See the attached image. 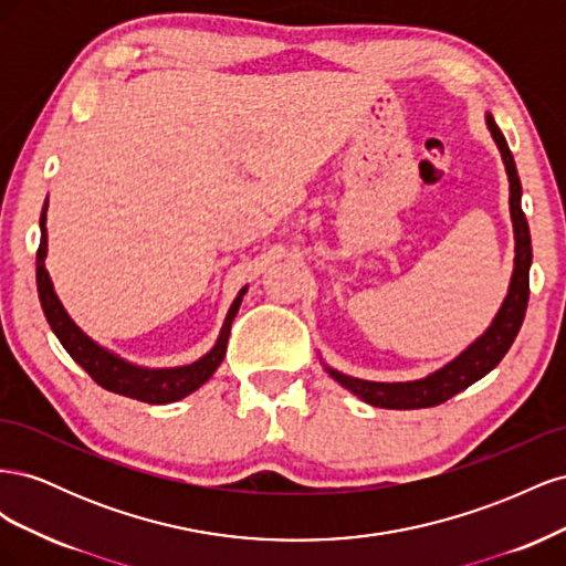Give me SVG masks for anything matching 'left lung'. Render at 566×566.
<instances>
[{
    "instance_id": "left-lung-1",
    "label": "left lung",
    "mask_w": 566,
    "mask_h": 566,
    "mask_svg": "<svg viewBox=\"0 0 566 566\" xmlns=\"http://www.w3.org/2000/svg\"><path fill=\"white\" fill-rule=\"evenodd\" d=\"M486 125L505 163V172L510 181V217H512V227H515V271H512L507 297L482 337H476L465 352L453 358L451 364L434 370L432 375H427L422 380L370 382V380L352 378V375H345L325 366V370L331 373L333 380H337L342 387H347L352 394H356L358 399H364L370 406L410 410V408H430V406L449 401L458 391L468 389L476 380H482L486 373H491L495 366H499L501 358L507 354V349L512 347V342H515L522 328L526 302H528V266H531V235H528L526 217L522 212V184L517 177L515 158H512L505 136L499 129V125L493 123L491 115H486Z\"/></svg>"
}]
</instances>
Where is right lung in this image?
Instances as JSON below:
<instances>
[{
	"label": "right lung",
	"instance_id": "obj_1",
	"mask_svg": "<svg viewBox=\"0 0 566 566\" xmlns=\"http://www.w3.org/2000/svg\"><path fill=\"white\" fill-rule=\"evenodd\" d=\"M40 248H38V293L44 316L51 325V331L59 337L63 349L73 356V361L80 364L84 370L90 373V378L101 385L108 391L123 394V397L136 399V401H146V403H172L179 401L188 394L196 391L200 385L208 382L212 378V373L219 368V364L224 361L227 345H229V333H231V323L238 314V306L243 302L245 290L243 287L238 297L233 300L231 310L227 314L224 325H221V333L217 345L205 354L198 361L179 366V368H142L127 364L125 358H119L117 354L98 347L92 337L84 335L75 321L67 316L63 310L61 300L54 293V285H51L49 271L44 266V256H46V205L40 217Z\"/></svg>",
	"mask_w": 566,
	"mask_h": 566
}]
</instances>
